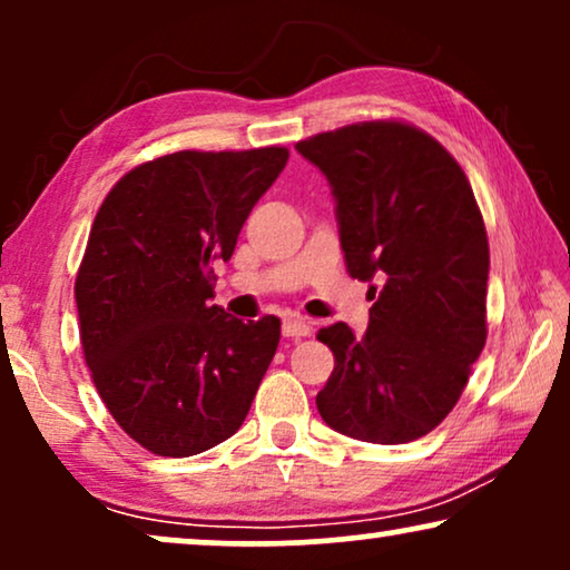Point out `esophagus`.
<instances>
[{
  "instance_id": "obj_1",
  "label": "esophagus",
  "mask_w": 570,
  "mask_h": 570,
  "mask_svg": "<svg viewBox=\"0 0 570 570\" xmlns=\"http://www.w3.org/2000/svg\"><path fill=\"white\" fill-rule=\"evenodd\" d=\"M283 334H285V337H291V340L308 337L311 324L298 322V318H285V322H283Z\"/></svg>"
}]
</instances>
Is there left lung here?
Instances as JSON below:
<instances>
[{
  "instance_id": "left-lung-1",
  "label": "left lung",
  "mask_w": 570,
  "mask_h": 570,
  "mask_svg": "<svg viewBox=\"0 0 570 570\" xmlns=\"http://www.w3.org/2000/svg\"><path fill=\"white\" fill-rule=\"evenodd\" d=\"M326 176L350 277L371 283L368 330L318 332L334 371L316 394L334 431L407 443L454 410L485 347L490 248L464 170L402 121H361L295 145Z\"/></svg>"
}]
</instances>
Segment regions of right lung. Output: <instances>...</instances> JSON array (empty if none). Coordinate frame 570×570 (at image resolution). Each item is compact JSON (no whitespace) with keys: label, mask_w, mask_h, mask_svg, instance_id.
Returning a JSON list of instances; mask_svg holds the SVG:
<instances>
[{"label":"right lung","mask_w":570,"mask_h":570,"mask_svg":"<svg viewBox=\"0 0 570 570\" xmlns=\"http://www.w3.org/2000/svg\"><path fill=\"white\" fill-rule=\"evenodd\" d=\"M285 147L181 150L131 168L100 205L75 283L85 363L121 431L158 456H194L244 425L275 357L279 318L213 306L248 213Z\"/></svg>","instance_id":"1"}]
</instances>
